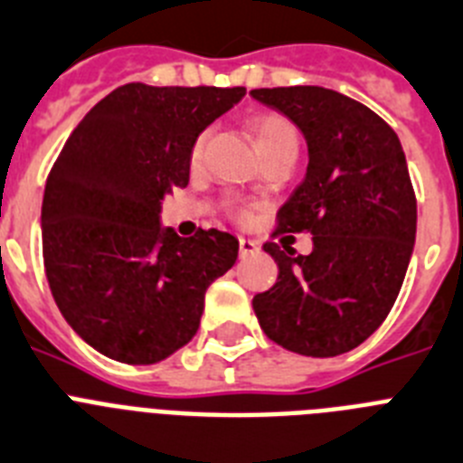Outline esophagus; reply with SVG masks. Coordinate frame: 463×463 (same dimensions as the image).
I'll return each mask as SVG.
<instances>
[{
  "label": "esophagus",
  "instance_id": "1",
  "mask_svg": "<svg viewBox=\"0 0 463 463\" xmlns=\"http://www.w3.org/2000/svg\"><path fill=\"white\" fill-rule=\"evenodd\" d=\"M259 242L256 240H247V237H240V259H249V256L259 254Z\"/></svg>",
  "mask_w": 463,
  "mask_h": 463
}]
</instances>
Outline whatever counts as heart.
<instances>
[{"label":"heart","mask_w":463,"mask_h":463,"mask_svg":"<svg viewBox=\"0 0 463 463\" xmlns=\"http://www.w3.org/2000/svg\"><path fill=\"white\" fill-rule=\"evenodd\" d=\"M251 132H254L259 154H263V151H272V148H281V146L298 148V130L293 128L291 120L284 118V116L279 114H263L259 116V118H254V123H251ZM203 148H204V135H200L191 148L193 165H198L200 156H203Z\"/></svg>","instance_id":"heart-1"}]
</instances>
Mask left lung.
Masks as SVG:
<instances>
[{
	"mask_svg": "<svg viewBox=\"0 0 463 463\" xmlns=\"http://www.w3.org/2000/svg\"><path fill=\"white\" fill-rule=\"evenodd\" d=\"M307 142V172L277 212L279 231L312 232V254L275 242V287L254 296L263 333L288 352L337 356L359 347L396 303L417 232L403 146L365 104L319 86L259 88Z\"/></svg>",
	"mask_w": 463,
	"mask_h": 463,
	"instance_id": "8db88e82",
	"label": "left lung"
}]
</instances>
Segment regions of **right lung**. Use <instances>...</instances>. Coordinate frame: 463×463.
Masks as SVG:
<instances>
[{
	"label": "right lung",
	"mask_w": 463,
	"mask_h": 463,
	"mask_svg": "<svg viewBox=\"0 0 463 463\" xmlns=\"http://www.w3.org/2000/svg\"><path fill=\"white\" fill-rule=\"evenodd\" d=\"M244 92L126 83L64 142L43 191V265L67 324L104 356L148 365L191 343L204 291L235 265L231 232L179 237L160 209L188 186L200 132Z\"/></svg>",
	"instance_id": "add662e5"
}]
</instances>
